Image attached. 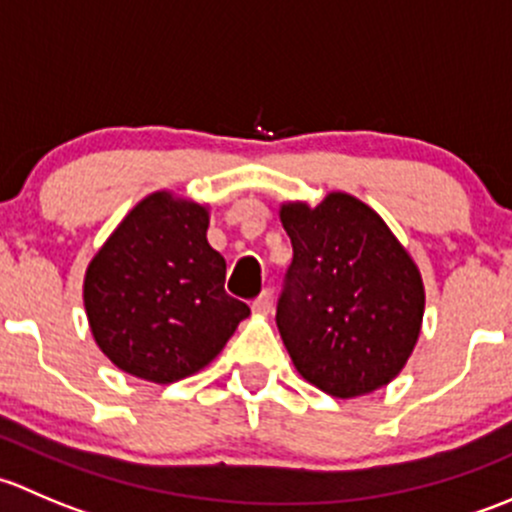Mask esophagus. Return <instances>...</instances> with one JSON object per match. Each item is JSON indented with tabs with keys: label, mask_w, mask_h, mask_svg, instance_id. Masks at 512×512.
I'll return each instance as SVG.
<instances>
[{
	"label": "esophagus",
	"mask_w": 512,
	"mask_h": 512,
	"mask_svg": "<svg viewBox=\"0 0 512 512\" xmlns=\"http://www.w3.org/2000/svg\"><path fill=\"white\" fill-rule=\"evenodd\" d=\"M270 307H272L270 292H262L260 297L252 302V312H255V314H267V312H270Z\"/></svg>",
	"instance_id": "esophagus-1"
}]
</instances>
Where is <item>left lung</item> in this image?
Returning a JSON list of instances; mask_svg holds the SVG:
<instances>
[{"label":"left lung","instance_id":"obj_1","mask_svg":"<svg viewBox=\"0 0 512 512\" xmlns=\"http://www.w3.org/2000/svg\"><path fill=\"white\" fill-rule=\"evenodd\" d=\"M294 260L277 329L304 381L337 399L374 394L401 374L421 337V270L374 208L332 190L285 200Z\"/></svg>","mask_w":512,"mask_h":512}]
</instances>
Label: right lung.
Masks as SVG:
<instances>
[{
    "label": "right lung",
    "mask_w": 512,
    "mask_h": 512,
    "mask_svg": "<svg viewBox=\"0 0 512 512\" xmlns=\"http://www.w3.org/2000/svg\"><path fill=\"white\" fill-rule=\"evenodd\" d=\"M210 205L156 190L91 257L84 309L96 347L151 384L203 371L250 307L225 294V257L208 242Z\"/></svg>",
    "instance_id": "obj_1"
}]
</instances>
